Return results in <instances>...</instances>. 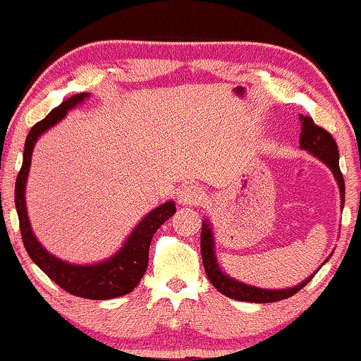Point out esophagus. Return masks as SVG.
Masks as SVG:
<instances>
[{"mask_svg": "<svg viewBox=\"0 0 361 361\" xmlns=\"http://www.w3.org/2000/svg\"><path fill=\"white\" fill-rule=\"evenodd\" d=\"M204 193L197 185H185L182 187L179 193H177V200H179V204L182 206H193L198 204L203 201Z\"/></svg>", "mask_w": 361, "mask_h": 361, "instance_id": "esophagus-1", "label": "esophagus"}]
</instances>
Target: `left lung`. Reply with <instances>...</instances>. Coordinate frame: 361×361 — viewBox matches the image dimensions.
Listing matches in <instances>:
<instances>
[{"label": "left lung", "mask_w": 361, "mask_h": 361, "mask_svg": "<svg viewBox=\"0 0 361 361\" xmlns=\"http://www.w3.org/2000/svg\"><path fill=\"white\" fill-rule=\"evenodd\" d=\"M301 120V135H300V149L309 152V154L319 158L322 163H325L336 179V184L339 187L341 195V209L344 207V198H345V187L343 173L339 169V152L338 145L334 142L333 136L330 133L325 131L324 128L315 125L311 117L300 116ZM201 257H203V264L207 277L214 287H216L220 293H224L228 298L238 300V301H249V302H274L290 298L295 293H298L300 290L311 282L312 277L317 274V271L324 267V264L330 260L331 254L328 255L326 260L320 264V268L315 271L314 274L306 277L305 281L300 282L298 286L290 287V288H260L249 286L241 281L233 279L220 267L216 254V239H214L212 225L207 219L203 220V228H201Z\"/></svg>", "instance_id": "left-lung-1"}]
</instances>
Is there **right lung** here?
I'll return each mask as SVG.
<instances>
[{
    "instance_id": "right-lung-1",
    "label": "right lung",
    "mask_w": 361,
    "mask_h": 361,
    "mask_svg": "<svg viewBox=\"0 0 361 361\" xmlns=\"http://www.w3.org/2000/svg\"><path fill=\"white\" fill-rule=\"evenodd\" d=\"M87 98H90V93L74 94V97L63 101L59 107L50 111L46 118H42L30 130L27 141H25L23 163L16 180V207L25 249L39 269L71 295L88 300H111L131 293L133 288L142 279L149 263L152 238L169 217L174 216L176 204L174 201L169 200L147 212V216L139 220V224L125 239L122 247L109 258L98 263L78 264L61 260V258L50 254L39 243V239L35 236V231L31 230L27 201H25L35 144L44 133L54 128L56 123L66 117L69 111L84 103Z\"/></svg>"
}]
</instances>
